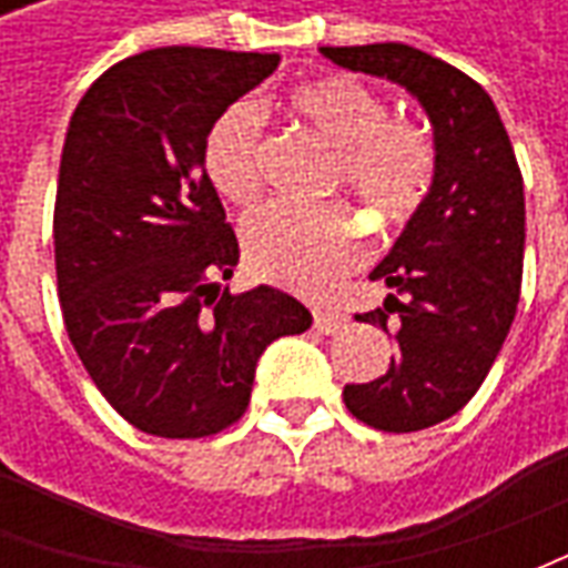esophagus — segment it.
<instances>
[{
    "mask_svg": "<svg viewBox=\"0 0 568 568\" xmlns=\"http://www.w3.org/2000/svg\"><path fill=\"white\" fill-rule=\"evenodd\" d=\"M313 325H316V332H320V334H337L346 325V320L341 316V313H332V310H320V313H316V320H313Z\"/></svg>",
    "mask_w": 568,
    "mask_h": 568,
    "instance_id": "1",
    "label": "esophagus"
}]
</instances>
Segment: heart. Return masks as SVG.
<instances>
[{
	"instance_id": "1",
	"label": "heart",
	"mask_w": 568,
	"mask_h": 568,
	"mask_svg": "<svg viewBox=\"0 0 568 568\" xmlns=\"http://www.w3.org/2000/svg\"><path fill=\"white\" fill-rule=\"evenodd\" d=\"M288 112L334 149V182L353 197L402 222L417 210L435 179V145L419 124L389 118V105L365 81L325 75L288 93ZM261 112L234 103L215 118L203 145L212 187L231 203H252L261 191ZM248 264L264 280L325 292L362 255V236L341 206H267L246 222Z\"/></svg>"
}]
</instances>
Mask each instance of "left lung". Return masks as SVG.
<instances>
[{
  "label": "left lung",
  "mask_w": 568,
  "mask_h": 568,
  "mask_svg": "<svg viewBox=\"0 0 568 568\" xmlns=\"http://www.w3.org/2000/svg\"><path fill=\"white\" fill-rule=\"evenodd\" d=\"M349 72L405 88L426 112L435 179L371 280L395 288L358 322L389 325V371L344 386L349 414L383 432H417L459 414L511 332L524 276V179L489 93L402 42L320 48ZM389 332V328H386Z\"/></svg>",
  "instance_id": "1"
}]
</instances>
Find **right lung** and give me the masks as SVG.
<instances>
[{"label": "right lung", "instance_id": "obj_1", "mask_svg": "<svg viewBox=\"0 0 568 568\" xmlns=\"http://www.w3.org/2000/svg\"><path fill=\"white\" fill-rule=\"evenodd\" d=\"M280 54L154 48L93 81L69 121L54 258L69 341L130 426L203 438L243 417L261 353L313 325L273 285L219 295L240 246L206 133Z\"/></svg>", "mask_w": 568, "mask_h": 568}]
</instances>
